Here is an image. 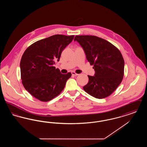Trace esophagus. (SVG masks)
I'll return each instance as SVG.
<instances>
[{
  "label": "esophagus",
  "instance_id": "1",
  "mask_svg": "<svg viewBox=\"0 0 147 147\" xmlns=\"http://www.w3.org/2000/svg\"><path fill=\"white\" fill-rule=\"evenodd\" d=\"M71 74H72V76H77L79 75L78 74L75 73L74 71H72V72H71Z\"/></svg>",
  "mask_w": 147,
  "mask_h": 147
}]
</instances>
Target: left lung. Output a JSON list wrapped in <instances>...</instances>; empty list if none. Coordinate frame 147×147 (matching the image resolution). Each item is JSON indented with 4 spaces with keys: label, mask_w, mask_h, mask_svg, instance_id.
Returning a JSON list of instances; mask_svg holds the SVG:
<instances>
[{
    "label": "left lung",
    "mask_w": 147,
    "mask_h": 147,
    "mask_svg": "<svg viewBox=\"0 0 147 147\" xmlns=\"http://www.w3.org/2000/svg\"><path fill=\"white\" fill-rule=\"evenodd\" d=\"M74 40L82 47L95 71L94 76H88L89 82L83 87L84 90L97 98L110 96L124 76L125 62L121 53L112 43L95 36H76Z\"/></svg>",
    "instance_id": "8db88e82"
}]
</instances>
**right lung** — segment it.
<instances>
[{
	"label": "right lung",
	"mask_w": 147,
	"mask_h": 147,
	"mask_svg": "<svg viewBox=\"0 0 147 147\" xmlns=\"http://www.w3.org/2000/svg\"><path fill=\"white\" fill-rule=\"evenodd\" d=\"M74 37L53 35L34 43L24 52L20 61L22 83L35 98L49 101L63 90L71 74H62L53 65Z\"/></svg>",
	"instance_id": "1"
}]
</instances>
